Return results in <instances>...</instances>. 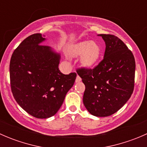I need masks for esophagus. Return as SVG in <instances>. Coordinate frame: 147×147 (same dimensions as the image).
<instances>
[{
  "mask_svg": "<svg viewBox=\"0 0 147 147\" xmlns=\"http://www.w3.org/2000/svg\"><path fill=\"white\" fill-rule=\"evenodd\" d=\"M81 80H82V79L80 78V77L79 75H78L76 78V80H75V82H80Z\"/></svg>",
  "mask_w": 147,
  "mask_h": 147,
  "instance_id": "1",
  "label": "esophagus"
}]
</instances>
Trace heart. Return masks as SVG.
<instances>
[{"instance_id": "heart-1", "label": "heart", "mask_w": 147, "mask_h": 147, "mask_svg": "<svg viewBox=\"0 0 147 147\" xmlns=\"http://www.w3.org/2000/svg\"><path fill=\"white\" fill-rule=\"evenodd\" d=\"M72 57L81 56L80 64L87 69L92 68L97 65L102 55V47L95 41H83L79 42L69 50Z\"/></svg>"}]
</instances>
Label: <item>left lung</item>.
<instances>
[{"mask_svg": "<svg viewBox=\"0 0 147 147\" xmlns=\"http://www.w3.org/2000/svg\"><path fill=\"white\" fill-rule=\"evenodd\" d=\"M105 42L103 60L94 69H80L85 85L83 103L91 115L108 117L121 109L134 90L135 60L117 36L100 34Z\"/></svg>", "mask_w": 147, "mask_h": 147, "instance_id": "8db88e82", "label": "left lung"}]
</instances>
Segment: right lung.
Listing matches in <instances>:
<instances>
[{
  "instance_id": "add662e5",
  "label": "right lung",
  "mask_w": 147,
  "mask_h": 147,
  "mask_svg": "<svg viewBox=\"0 0 147 147\" xmlns=\"http://www.w3.org/2000/svg\"><path fill=\"white\" fill-rule=\"evenodd\" d=\"M42 34L28 36L14 50L10 62V85L17 103L38 119L55 115L76 79L75 72L59 69L60 54L49 46Z\"/></svg>"
}]
</instances>
